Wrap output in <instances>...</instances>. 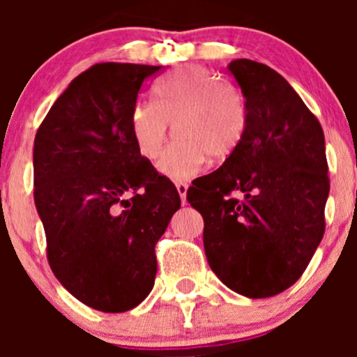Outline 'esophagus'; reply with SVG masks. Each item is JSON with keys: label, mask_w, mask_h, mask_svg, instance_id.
I'll list each match as a JSON object with an SVG mask.
<instances>
[{"label": "esophagus", "mask_w": 357, "mask_h": 357, "mask_svg": "<svg viewBox=\"0 0 357 357\" xmlns=\"http://www.w3.org/2000/svg\"><path fill=\"white\" fill-rule=\"evenodd\" d=\"M176 188H178V193L179 197H181V202L183 205L186 204V192H188V183H176Z\"/></svg>", "instance_id": "esophagus-1"}]
</instances>
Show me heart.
Here are the masks:
<instances>
[{"mask_svg": "<svg viewBox=\"0 0 357 357\" xmlns=\"http://www.w3.org/2000/svg\"><path fill=\"white\" fill-rule=\"evenodd\" d=\"M132 136L143 157L158 160L172 135L179 136L160 162L174 181L221 164L242 146L250 126L245 95L222 75L204 67H185L155 86V102H139L132 112Z\"/></svg>", "mask_w": 357, "mask_h": 357, "instance_id": "1", "label": "heart"}]
</instances>
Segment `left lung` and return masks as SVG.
<instances>
[{
  "instance_id": "1",
  "label": "left lung",
  "mask_w": 357,
  "mask_h": 357,
  "mask_svg": "<svg viewBox=\"0 0 357 357\" xmlns=\"http://www.w3.org/2000/svg\"><path fill=\"white\" fill-rule=\"evenodd\" d=\"M228 68L245 95L248 132L186 199L204 218L205 255L218 278L245 297H273L301 278L325 233V135L271 67L240 59Z\"/></svg>"
}]
</instances>
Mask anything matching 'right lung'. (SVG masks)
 <instances>
[{"mask_svg": "<svg viewBox=\"0 0 357 357\" xmlns=\"http://www.w3.org/2000/svg\"><path fill=\"white\" fill-rule=\"evenodd\" d=\"M160 67L96 63L56 98L34 139V204L60 283L96 311L124 312L153 289L155 245L181 205L142 155L132 112Z\"/></svg>", "mask_w": 357, "mask_h": 357, "instance_id": "1", "label": "right lung"}]
</instances>
